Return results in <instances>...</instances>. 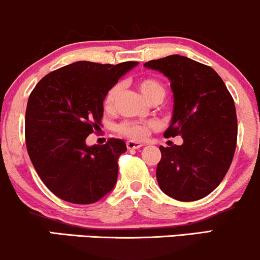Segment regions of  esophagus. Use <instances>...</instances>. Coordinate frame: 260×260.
I'll list each match as a JSON object with an SVG mask.
<instances>
[{
  "label": "esophagus",
  "instance_id": "34e87169",
  "mask_svg": "<svg viewBox=\"0 0 260 260\" xmlns=\"http://www.w3.org/2000/svg\"><path fill=\"white\" fill-rule=\"evenodd\" d=\"M143 146V143H141V142H136V141H127L126 142V147L129 148V149H139V148H141Z\"/></svg>",
  "mask_w": 260,
  "mask_h": 260
}]
</instances>
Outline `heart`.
Returning <instances> with one entry per match:
<instances>
[{
    "mask_svg": "<svg viewBox=\"0 0 260 260\" xmlns=\"http://www.w3.org/2000/svg\"><path fill=\"white\" fill-rule=\"evenodd\" d=\"M137 86L141 91L143 96L147 99L149 102L154 101H163L166 97V87L159 80L154 78H143L141 80L137 81ZM121 91V85L115 84L107 91L103 105L106 109H112L117 101L119 93ZM153 127V124L151 123H142V121H124L118 126L119 133L123 134L124 136L130 137V139L141 140L145 139L148 135L149 130Z\"/></svg>",
    "mask_w": 260,
    "mask_h": 260,
    "instance_id": "1",
    "label": "heart"
}]
</instances>
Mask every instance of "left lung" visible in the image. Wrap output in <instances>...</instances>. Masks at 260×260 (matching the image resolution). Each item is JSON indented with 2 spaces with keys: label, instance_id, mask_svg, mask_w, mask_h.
<instances>
[{
  "label": "left lung",
  "instance_id": "left-lung-1",
  "mask_svg": "<svg viewBox=\"0 0 260 260\" xmlns=\"http://www.w3.org/2000/svg\"><path fill=\"white\" fill-rule=\"evenodd\" d=\"M143 66L170 80L174 108L164 136L184 139L180 146L159 147L158 185L174 200H201L218 187L233 161L237 142L233 96L214 69L187 57L172 54Z\"/></svg>",
  "mask_w": 260,
  "mask_h": 260
}]
</instances>
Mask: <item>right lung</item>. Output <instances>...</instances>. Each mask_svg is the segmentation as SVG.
<instances>
[{
  "label": "right lung",
  "mask_w": 260,
  "mask_h": 260,
  "mask_svg": "<svg viewBox=\"0 0 260 260\" xmlns=\"http://www.w3.org/2000/svg\"><path fill=\"white\" fill-rule=\"evenodd\" d=\"M137 62L100 64L80 60L50 73L27 100L25 142L36 173L52 193L75 204L105 197L118 179L123 140L87 146L103 117L107 91Z\"/></svg>",
  "instance_id": "1"
}]
</instances>
